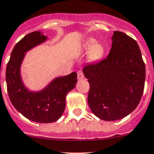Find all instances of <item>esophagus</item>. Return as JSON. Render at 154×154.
<instances>
[{"instance_id": "esophagus-1", "label": "esophagus", "mask_w": 154, "mask_h": 154, "mask_svg": "<svg viewBox=\"0 0 154 154\" xmlns=\"http://www.w3.org/2000/svg\"><path fill=\"white\" fill-rule=\"evenodd\" d=\"M77 74H78V79H82L85 77V75H84V72L82 69H80V70L78 71Z\"/></svg>"}]
</instances>
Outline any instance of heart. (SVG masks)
<instances>
[{
  "instance_id": "obj_1",
  "label": "heart",
  "mask_w": 154,
  "mask_h": 154,
  "mask_svg": "<svg viewBox=\"0 0 154 154\" xmlns=\"http://www.w3.org/2000/svg\"><path fill=\"white\" fill-rule=\"evenodd\" d=\"M96 44V40L94 39H89L86 41L85 45V49L86 51H90L92 49L91 51V60H97L100 58L102 55H103V52H104V48L103 46L100 44Z\"/></svg>"
}]
</instances>
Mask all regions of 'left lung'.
Wrapping results in <instances>:
<instances>
[{
  "instance_id": "1",
  "label": "left lung",
  "mask_w": 154,
  "mask_h": 154,
  "mask_svg": "<svg viewBox=\"0 0 154 154\" xmlns=\"http://www.w3.org/2000/svg\"><path fill=\"white\" fill-rule=\"evenodd\" d=\"M90 89L88 102L93 113L103 121H116L138 106L144 88L145 65L136 41L114 32L106 58L83 69Z\"/></svg>"
}]
</instances>
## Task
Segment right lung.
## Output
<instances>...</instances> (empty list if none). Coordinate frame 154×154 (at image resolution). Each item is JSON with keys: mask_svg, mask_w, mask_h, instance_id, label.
Wrapping results in <instances>:
<instances>
[{"mask_svg": "<svg viewBox=\"0 0 154 154\" xmlns=\"http://www.w3.org/2000/svg\"><path fill=\"white\" fill-rule=\"evenodd\" d=\"M45 39L46 36L39 31L24 36L15 45L6 70L7 91L12 104L26 118L38 123H52L61 117L66 107V95L77 82V73L73 72L57 78L39 93L30 92L24 87L19 69L25 53Z\"/></svg>", "mask_w": 154, "mask_h": 154, "instance_id": "obj_1", "label": "right lung"}]
</instances>
